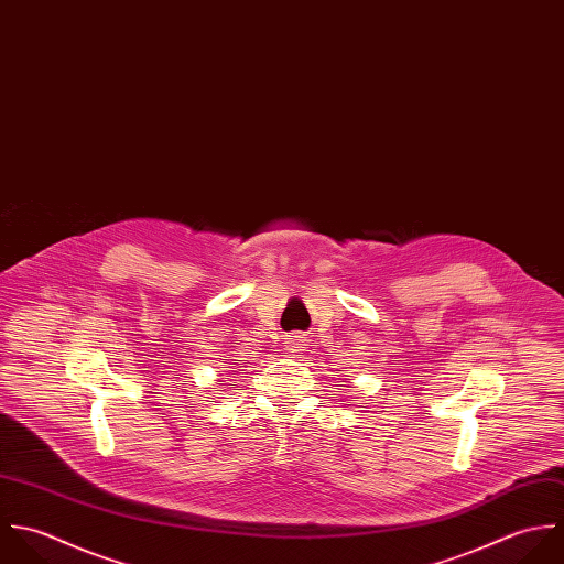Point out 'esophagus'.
Here are the masks:
<instances>
[{"label":"esophagus","instance_id":"1","mask_svg":"<svg viewBox=\"0 0 564 564\" xmlns=\"http://www.w3.org/2000/svg\"><path fill=\"white\" fill-rule=\"evenodd\" d=\"M285 346H288V350H290L292 355H294V352H301V350H303V344H301V339L294 338V336H292V338L285 341Z\"/></svg>","mask_w":564,"mask_h":564}]
</instances>
